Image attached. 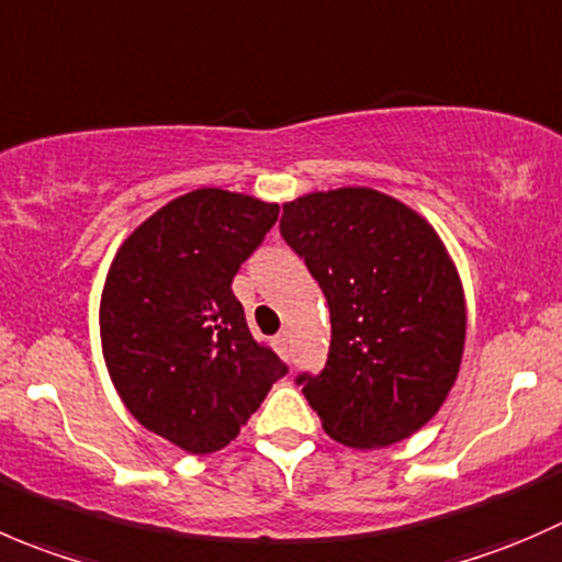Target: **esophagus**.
I'll return each instance as SVG.
<instances>
[{"label":"esophagus","instance_id":"obj_1","mask_svg":"<svg viewBox=\"0 0 562 562\" xmlns=\"http://www.w3.org/2000/svg\"><path fill=\"white\" fill-rule=\"evenodd\" d=\"M273 344H276V349H279V352H286V347H289V333L281 330L279 336L273 338Z\"/></svg>","mask_w":562,"mask_h":562}]
</instances>
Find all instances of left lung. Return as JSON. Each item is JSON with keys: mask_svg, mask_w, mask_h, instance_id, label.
<instances>
[{"mask_svg": "<svg viewBox=\"0 0 562 562\" xmlns=\"http://www.w3.org/2000/svg\"><path fill=\"white\" fill-rule=\"evenodd\" d=\"M281 237L305 259L330 308L319 374H297L333 440L385 448L446 402L462 363L464 292L437 232L371 188L283 204Z\"/></svg>", "mask_w": 562, "mask_h": 562, "instance_id": "1", "label": "left lung"}]
</instances>
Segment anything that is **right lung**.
Wrapping results in <instances>:
<instances>
[{
    "instance_id": "right-lung-1",
    "label": "right lung",
    "mask_w": 562,
    "mask_h": 562,
    "mask_svg": "<svg viewBox=\"0 0 562 562\" xmlns=\"http://www.w3.org/2000/svg\"><path fill=\"white\" fill-rule=\"evenodd\" d=\"M279 204L202 188L144 221L116 251L100 297L111 382L144 429L182 451L229 446L286 363L251 336L232 292Z\"/></svg>"
}]
</instances>
